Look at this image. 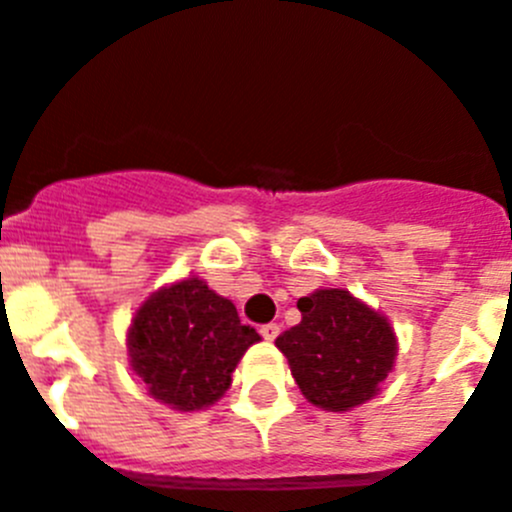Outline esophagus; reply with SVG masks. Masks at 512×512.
Wrapping results in <instances>:
<instances>
[{
    "mask_svg": "<svg viewBox=\"0 0 512 512\" xmlns=\"http://www.w3.org/2000/svg\"><path fill=\"white\" fill-rule=\"evenodd\" d=\"M259 333L264 336V341H274V338L279 336V325L277 323H266V325H261Z\"/></svg>",
    "mask_w": 512,
    "mask_h": 512,
    "instance_id": "esophagus-1",
    "label": "esophagus"
}]
</instances>
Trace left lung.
Listing matches in <instances>:
<instances>
[{
  "label": "left lung",
  "instance_id": "obj_1",
  "mask_svg": "<svg viewBox=\"0 0 512 512\" xmlns=\"http://www.w3.org/2000/svg\"><path fill=\"white\" fill-rule=\"evenodd\" d=\"M297 307L302 320L274 343L305 400L328 413H348L379 395L397 359L387 315L333 287L300 297Z\"/></svg>",
  "mask_w": 512,
  "mask_h": 512
}]
</instances>
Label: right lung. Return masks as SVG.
<instances>
[{
	"label": "right lung",
	"instance_id": "1",
	"mask_svg": "<svg viewBox=\"0 0 512 512\" xmlns=\"http://www.w3.org/2000/svg\"><path fill=\"white\" fill-rule=\"evenodd\" d=\"M259 341L233 302L205 279L184 277L156 289L135 310L128 328L130 369L153 400L194 413L228 392L238 361Z\"/></svg>",
	"mask_w": 512,
	"mask_h": 512
}]
</instances>
